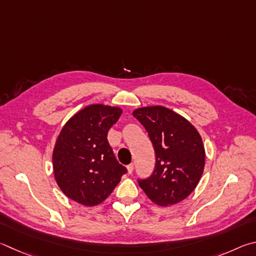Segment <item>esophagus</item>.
Masks as SVG:
<instances>
[{"label": "esophagus", "instance_id": "obj_1", "mask_svg": "<svg viewBox=\"0 0 256 256\" xmlns=\"http://www.w3.org/2000/svg\"><path fill=\"white\" fill-rule=\"evenodd\" d=\"M127 171H128L129 174L132 173V171H134V164H132V163L128 165V166H127Z\"/></svg>", "mask_w": 256, "mask_h": 256}]
</instances>
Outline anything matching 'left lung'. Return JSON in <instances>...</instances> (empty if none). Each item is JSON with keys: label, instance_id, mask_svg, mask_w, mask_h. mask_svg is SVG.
I'll return each mask as SVG.
<instances>
[{"label": "left lung", "instance_id": "obj_1", "mask_svg": "<svg viewBox=\"0 0 256 256\" xmlns=\"http://www.w3.org/2000/svg\"><path fill=\"white\" fill-rule=\"evenodd\" d=\"M154 146L153 174L138 180L146 196L158 206H172L189 196L204 173L206 152L198 130L184 116L162 106L134 110Z\"/></svg>", "mask_w": 256, "mask_h": 256}]
</instances>
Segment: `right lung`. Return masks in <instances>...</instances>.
I'll return each instance as SVG.
<instances>
[{"label":"right lung","instance_id":"right-lung-1","mask_svg":"<svg viewBox=\"0 0 256 256\" xmlns=\"http://www.w3.org/2000/svg\"><path fill=\"white\" fill-rule=\"evenodd\" d=\"M122 114L119 106L91 104L67 121L52 152L54 176L67 198L86 207L104 201L127 168L119 164L108 132Z\"/></svg>","mask_w":256,"mask_h":256}]
</instances>
